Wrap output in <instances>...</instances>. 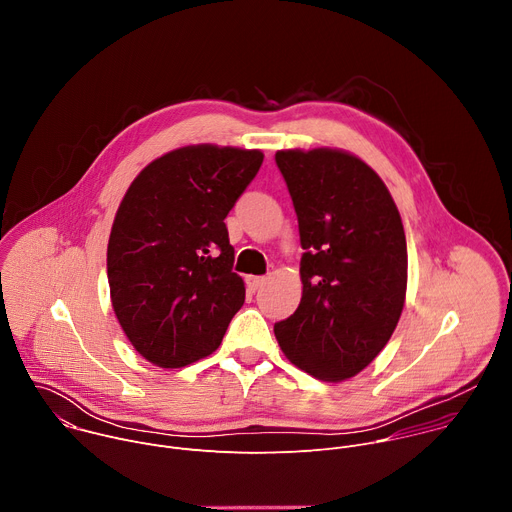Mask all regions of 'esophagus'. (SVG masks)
<instances>
[{
	"label": "esophagus",
	"instance_id": "34e87169",
	"mask_svg": "<svg viewBox=\"0 0 512 512\" xmlns=\"http://www.w3.org/2000/svg\"><path fill=\"white\" fill-rule=\"evenodd\" d=\"M247 289L249 291H257L259 287H263V283H265V277H257V275H247Z\"/></svg>",
	"mask_w": 512,
	"mask_h": 512
}]
</instances>
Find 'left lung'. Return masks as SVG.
<instances>
[{
    "mask_svg": "<svg viewBox=\"0 0 512 512\" xmlns=\"http://www.w3.org/2000/svg\"><path fill=\"white\" fill-rule=\"evenodd\" d=\"M275 164L294 200L302 302L273 326L283 354L320 381H344L389 342L405 304L407 243L373 168L340 150H285Z\"/></svg>",
    "mask_w": 512,
    "mask_h": 512,
    "instance_id": "8db88e82",
    "label": "left lung"
}]
</instances>
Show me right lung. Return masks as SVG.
I'll return each instance as SVG.
<instances>
[{
	"label": "right lung",
	"mask_w": 512,
	"mask_h": 512,
	"mask_svg": "<svg viewBox=\"0 0 512 512\" xmlns=\"http://www.w3.org/2000/svg\"><path fill=\"white\" fill-rule=\"evenodd\" d=\"M263 164L259 150L188 145L145 166L107 247L115 316L162 369L208 356L245 302L225 218Z\"/></svg>",
	"instance_id": "obj_1"
}]
</instances>
